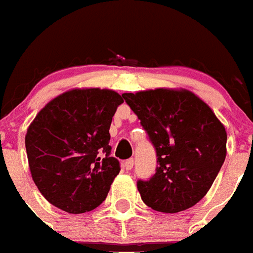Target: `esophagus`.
I'll return each instance as SVG.
<instances>
[{
    "label": "esophagus",
    "mask_w": 253,
    "mask_h": 253,
    "mask_svg": "<svg viewBox=\"0 0 253 253\" xmlns=\"http://www.w3.org/2000/svg\"><path fill=\"white\" fill-rule=\"evenodd\" d=\"M133 165H134V161L133 159H129V160L124 161V168L126 170H130L132 168H133Z\"/></svg>",
    "instance_id": "34e87169"
}]
</instances>
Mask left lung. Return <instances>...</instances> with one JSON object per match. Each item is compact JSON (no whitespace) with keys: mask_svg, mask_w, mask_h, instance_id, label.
Instances as JSON below:
<instances>
[{"mask_svg":"<svg viewBox=\"0 0 253 253\" xmlns=\"http://www.w3.org/2000/svg\"><path fill=\"white\" fill-rule=\"evenodd\" d=\"M156 148V173L137 181L152 210L177 213L206 196L227 156V132L208 104L187 89L124 93Z\"/></svg>","mask_w":253,"mask_h":253,"instance_id":"obj_1","label":"left lung"}]
</instances>
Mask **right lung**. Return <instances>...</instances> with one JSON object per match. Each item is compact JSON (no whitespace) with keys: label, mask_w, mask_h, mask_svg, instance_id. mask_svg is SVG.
<instances>
[{"label":"right lung","mask_w":253,"mask_h":253,"mask_svg":"<svg viewBox=\"0 0 253 253\" xmlns=\"http://www.w3.org/2000/svg\"><path fill=\"white\" fill-rule=\"evenodd\" d=\"M124 100L112 89L76 88L49 101L28 128L34 184L52 206L85 213L106 199L120 172L111 157L112 117Z\"/></svg>","instance_id":"add662e5"}]
</instances>
